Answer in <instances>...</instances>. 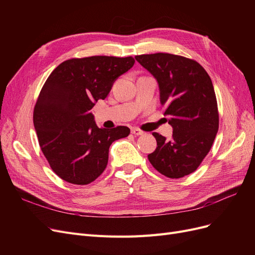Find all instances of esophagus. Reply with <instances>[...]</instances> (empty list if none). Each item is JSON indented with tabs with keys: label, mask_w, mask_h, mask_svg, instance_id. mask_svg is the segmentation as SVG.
<instances>
[{
	"label": "esophagus",
	"mask_w": 255,
	"mask_h": 255,
	"mask_svg": "<svg viewBox=\"0 0 255 255\" xmlns=\"http://www.w3.org/2000/svg\"><path fill=\"white\" fill-rule=\"evenodd\" d=\"M131 133H132V134H134V135H142L143 134V131H141L138 128H132L131 129Z\"/></svg>",
	"instance_id": "esophagus-1"
}]
</instances>
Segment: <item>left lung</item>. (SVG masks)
<instances>
[{"instance_id":"8db88e82","label":"left lung","mask_w":255,"mask_h":255,"mask_svg":"<svg viewBox=\"0 0 255 255\" xmlns=\"http://www.w3.org/2000/svg\"><path fill=\"white\" fill-rule=\"evenodd\" d=\"M135 59L157 79L160 103L173 128L170 140L153 132L157 148L149 161L170 179L190 175L210 152L219 128L212 80L202 65L182 56L157 52Z\"/></svg>"}]
</instances>
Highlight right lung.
Segmentation results:
<instances>
[{"instance_id":"add662e5","label":"right lung","mask_w":255,"mask_h":255,"mask_svg":"<svg viewBox=\"0 0 255 255\" xmlns=\"http://www.w3.org/2000/svg\"><path fill=\"white\" fill-rule=\"evenodd\" d=\"M134 62L132 57L73 58L61 63L46 79L33 122L40 148L62 180L74 185L95 181L109 162L111 144L130 134L126 126L99 128L90 111Z\"/></svg>"}]
</instances>
